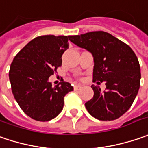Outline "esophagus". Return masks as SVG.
<instances>
[{"instance_id": "34e87169", "label": "esophagus", "mask_w": 148, "mask_h": 148, "mask_svg": "<svg viewBox=\"0 0 148 148\" xmlns=\"http://www.w3.org/2000/svg\"><path fill=\"white\" fill-rule=\"evenodd\" d=\"M81 88H82V86L79 85V84H76V85L74 86V90H79V89H81Z\"/></svg>"}]
</instances>
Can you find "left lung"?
I'll return each instance as SVG.
<instances>
[{
	"label": "left lung",
	"mask_w": 148,
	"mask_h": 148,
	"mask_svg": "<svg viewBox=\"0 0 148 148\" xmlns=\"http://www.w3.org/2000/svg\"><path fill=\"white\" fill-rule=\"evenodd\" d=\"M69 40L93 55V82L105 81L103 92L99 86H91L93 98L85 103L88 112L102 121L119 119L130 108L138 93V57L127 44L104 31L71 36Z\"/></svg>",
	"instance_id": "8db88e82"
}]
</instances>
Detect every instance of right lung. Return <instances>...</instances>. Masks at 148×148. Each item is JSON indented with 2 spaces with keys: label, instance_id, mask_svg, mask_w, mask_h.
<instances>
[{
  "label": "right lung",
  "instance_id": "obj_1",
  "mask_svg": "<svg viewBox=\"0 0 148 148\" xmlns=\"http://www.w3.org/2000/svg\"><path fill=\"white\" fill-rule=\"evenodd\" d=\"M70 36H38L15 56L9 71L11 90L26 115L46 122L63 109L64 98L73 86L62 81L52 86L49 76L61 66L62 55L69 48Z\"/></svg>",
  "mask_w": 148,
  "mask_h": 148
}]
</instances>
